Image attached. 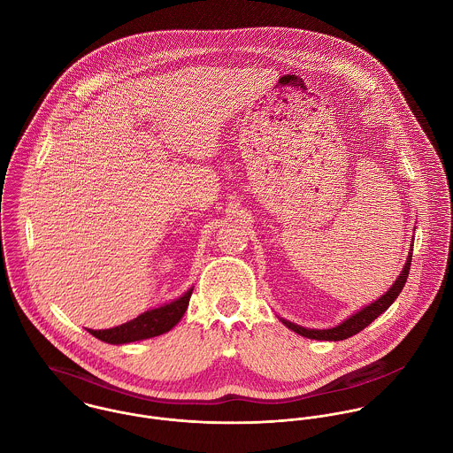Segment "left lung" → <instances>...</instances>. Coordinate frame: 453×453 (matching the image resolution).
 <instances>
[{
	"instance_id": "left-lung-1",
	"label": "left lung",
	"mask_w": 453,
	"mask_h": 453,
	"mask_svg": "<svg viewBox=\"0 0 453 453\" xmlns=\"http://www.w3.org/2000/svg\"><path fill=\"white\" fill-rule=\"evenodd\" d=\"M413 246V242H411ZM411 251L413 248L410 250L408 253V258L406 263L401 270V273L397 275V279L394 280V284L388 288V291H386V295H382L379 300H375L373 303L363 307L361 311L354 312L350 318H347L343 323L334 326V327H329V329H311V327H303L300 324L291 323V321H286L282 318H279L284 326H288L289 329H293L295 333L305 336V338H312V340H326V342H338V340H345V338H350L352 334L363 331L366 326L373 323L380 314H384L388 311V307L394 303V300L399 296L401 289L404 288V282L408 279V272H410V265H411Z\"/></svg>"
}]
</instances>
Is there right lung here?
I'll list each match as a JSON object with an SVG mask.
<instances>
[{
  "mask_svg": "<svg viewBox=\"0 0 453 453\" xmlns=\"http://www.w3.org/2000/svg\"><path fill=\"white\" fill-rule=\"evenodd\" d=\"M192 291H194V288H190L183 296H180L162 307L142 312L141 316H137L129 323L120 324V326L110 327V329H88V331L101 342H106L111 345H122V343H130V342L146 340V338L164 334V333L171 331L185 316Z\"/></svg>",
  "mask_w": 453,
  "mask_h": 453,
  "instance_id": "1",
  "label": "right lung"
}]
</instances>
